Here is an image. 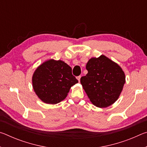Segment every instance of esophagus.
I'll use <instances>...</instances> for the list:
<instances>
[{
    "mask_svg": "<svg viewBox=\"0 0 147 147\" xmlns=\"http://www.w3.org/2000/svg\"><path fill=\"white\" fill-rule=\"evenodd\" d=\"M80 78H81V76H77V79H78V80L80 82Z\"/></svg>",
    "mask_w": 147,
    "mask_h": 147,
    "instance_id": "1",
    "label": "esophagus"
}]
</instances>
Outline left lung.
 I'll use <instances>...</instances> for the list:
<instances>
[{
    "mask_svg": "<svg viewBox=\"0 0 147 147\" xmlns=\"http://www.w3.org/2000/svg\"><path fill=\"white\" fill-rule=\"evenodd\" d=\"M86 69L88 73L80 78V82L92 104L98 108L113 104L125 84L123 69L104 55L89 59Z\"/></svg>",
    "mask_w": 147,
    "mask_h": 147,
    "instance_id": "1",
    "label": "left lung"
}]
</instances>
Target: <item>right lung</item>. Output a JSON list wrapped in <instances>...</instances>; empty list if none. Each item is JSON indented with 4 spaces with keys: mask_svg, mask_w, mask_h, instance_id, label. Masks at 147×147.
<instances>
[{
    "mask_svg": "<svg viewBox=\"0 0 147 147\" xmlns=\"http://www.w3.org/2000/svg\"><path fill=\"white\" fill-rule=\"evenodd\" d=\"M78 81L72 69L61 60L49 59L40 65L32 76V86L38 97L46 104H55L66 98Z\"/></svg>",
    "mask_w": 147,
    "mask_h": 147,
    "instance_id": "add662e5",
    "label": "right lung"
}]
</instances>
